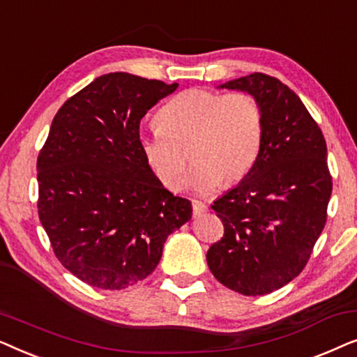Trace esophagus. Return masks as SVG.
<instances>
[{
	"label": "esophagus",
	"mask_w": 357,
	"mask_h": 357,
	"mask_svg": "<svg viewBox=\"0 0 357 357\" xmlns=\"http://www.w3.org/2000/svg\"><path fill=\"white\" fill-rule=\"evenodd\" d=\"M192 206H193V214H195V216H199V214H203V213L208 211L206 204L202 203V202H197V199H193Z\"/></svg>",
	"instance_id": "esophagus-1"
}]
</instances>
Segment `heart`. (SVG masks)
<instances>
[{
  "label": "heart",
  "mask_w": 357,
  "mask_h": 357,
  "mask_svg": "<svg viewBox=\"0 0 357 357\" xmlns=\"http://www.w3.org/2000/svg\"><path fill=\"white\" fill-rule=\"evenodd\" d=\"M158 121L138 143L151 172L169 190L182 183L187 146L195 162L187 185L204 195L245 177L261 148L263 110L247 92L183 91L160 109Z\"/></svg>",
  "instance_id": "b5f03b06"
}]
</instances>
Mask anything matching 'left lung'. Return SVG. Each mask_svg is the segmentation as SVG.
<instances>
[{
	"instance_id": "obj_1",
	"label": "left lung",
	"mask_w": 357,
	"mask_h": 357,
	"mask_svg": "<svg viewBox=\"0 0 357 357\" xmlns=\"http://www.w3.org/2000/svg\"><path fill=\"white\" fill-rule=\"evenodd\" d=\"M219 87L255 97L263 139L250 172L211 204L224 236L206 261L229 289L263 296L304 270L324 231L333 187L326 143L296 92L276 77L253 73Z\"/></svg>"
}]
</instances>
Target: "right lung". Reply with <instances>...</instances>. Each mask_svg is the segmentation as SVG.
<instances>
[{
    "instance_id": "right-lung-1",
    "label": "right lung",
    "mask_w": 357,
    "mask_h": 357,
    "mask_svg": "<svg viewBox=\"0 0 357 357\" xmlns=\"http://www.w3.org/2000/svg\"><path fill=\"white\" fill-rule=\"evenodd\" d=\"M178 84L109 73L56 112L37 158L38 218L68 271L99 289L148 278L165 238L192 219V202L154 177L139 123Z\"/></svg>"
}]
</instances>
